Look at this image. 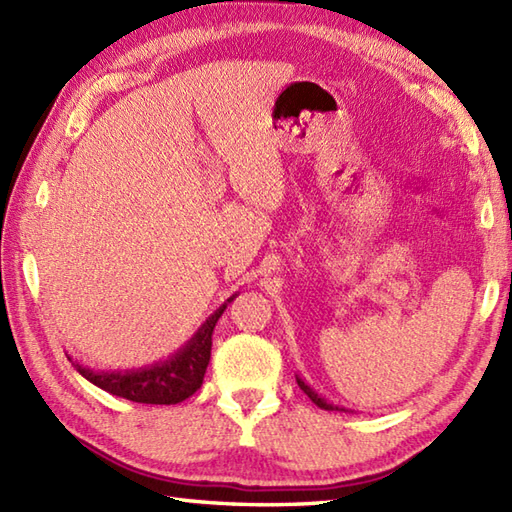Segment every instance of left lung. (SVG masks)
I'll return each mask as SVG.
<instances>
[{
    "mask_svg": "<svg viewBox=\"0 0 512 512\" xmlns=\"http://www.w3.org/2000/svg\"><path fill=\"white\" fill-rule=\"evenodd\" d=\"M297 385L303 389V394H306L312 402H314V405H317L319 409H325V411H347L345 407H339V405H332V402L328 400V398H325V396H321L319 394V391L317 389H314V387H310L308 383H306V380H303L299 374H297Z\"/></svg>",
    "mask_w": 512,
    "mask_h": 512,
    "instance_id": "1",
    "label": "left lung"
}]
</instances>
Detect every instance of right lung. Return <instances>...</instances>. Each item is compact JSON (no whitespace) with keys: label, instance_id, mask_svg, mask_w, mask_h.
<instances>
[{"label":"right lung","instance_id":"add662e5","mask_svg":"<svg viewBox=\"0 0 512 512\" xmlns=\"http://www.w3.org/2000/svg\"><path fill=\"white\" fill-rule=\"evenodd\" d=\"M235 297L237 292L233 297H228L222 306L195 330L191 339L184 343L180 350L167 356L165 361L136 369H90L72 361L70 354L65 356H68V361L74 365L76 372L85 380H90L92 385L107 391V394L132 402H145V405H178V402L187 400L202 387L206 365L211 361V336L215 330V323Z\"/></svg>","mask_w":512,"mask_h":512}]
</instances>
